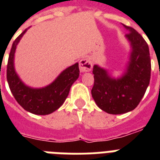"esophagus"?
<instances>
[{"mask_svg":"<svg viewBox=\"0 0 160 160\" xmlns=\"http://www.w3.org/2000/svg\"><path fill=\"white\" fill-rule=\"evenodd\" d=\"M79 65H80V72H89L91 70V68H92V62L89 58L85 57L82 58L80 60Z\"/></svg>","mask_w":160,"mask_h":160,"instance_id":"1","label":"esophagus"}]
</instances>
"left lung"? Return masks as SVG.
<instances>
[{
  "label": "left lung",
  "instance_id": "left-lung-1",
  "mask_svg": "<svg viewBox=\"0 0 160 160\" xmlns=\"http://www.w3.org/2000/svg\"><path fill=\"white\" fill-rule=\"evenodd\" d=\"M124 26L129 31L125 37L132 48L124 75L115 79L99 65L93 68V99L100 109L112 114H124L138 106L149 86L151 74L148 44L134 28Z\"/></svg>",
  "mask_w": 160,
  "mask_h": 160
}]
</instances>
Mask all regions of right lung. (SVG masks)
<instances>
[{
  "label": "right lung",
  "instance_id": "right-lung-1",
  "mask_svg": "<svg viewBox=\"0 0 160 160\" xmlns=\"http://www.w3.org/2000/svg\"><path fill=\"white\" fill-rule=\"evenodd\" d=\"M26 29L14 41L9 55L6 79L12 95L18 104L32 114L46 115L58 109L67 98L70 87L80 75L79 64L75 63L63 70L51 85L44 88L34 89L24 84L14 67V56L17 44L26 32Z\"/></svg>",
  "mask_w": 160,
  "mask_h": 160
}]
</instances>
